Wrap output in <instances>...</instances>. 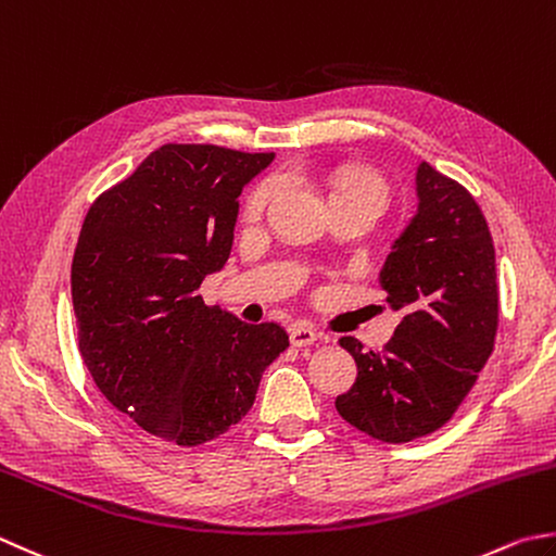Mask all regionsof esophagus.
Here are the masks:
<instances>
[{
    "instance_id": "34e87169",
    "label": "esophagus",
    "mask_w": 556,
    "mask_h": 556,
    "mask_svg": "<svg viewBox=\"0 0 556 556\" xmlns=\"http://www.w3.org/2000/svg\"><path fill=\"white\" fill-rule=\"evenodd\" d=\"M289 337H291V344L293 346H308V344H313L315 340H318V332H315L311 325H303V323H299V325H293V328L289 330Z\"/></svg>"
}]
</instances>
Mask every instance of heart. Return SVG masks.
<instances>
[{
	"label": "heart",
	"instance_id": "obj_1",
	"mask_svg": "<svg viewBox=\"0 0 556 556\" xmlns=\"http://www.w3.org/2000/svg\"><path fill=\"white\" fill-rule=\"evenodd\" d=\"M277 188H279L277 178H267L260 182L248 198V204H245L248 216H257L260 212H263L267 202L271 200V194L277 192ZM330 198H332V202L366 198V200H374L380 206H386L388 188H386V182L371 170L358 168V166H342L330 176Z\"/></svg>",
	"mask_w": 556,
	"mask_h": 556
}]
</instances>
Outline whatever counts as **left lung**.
<instances>
[{
    "label": "left lung",
    "instance_id": "obj_1",
    "mask_svg": "<svg viewBox=\"0 0 556 556\" xmlns=\"http://www.w3.org/2000/svg\"><path fill=\"white\" fill-rule=\"evenodd\" d=\"M417 212L390 245L378 281L405 318L383 352L354 337L356 383L334 407L378 441L407 443L441 429L475 386L498 325L496 260L475 198L427 161L415 173Z\"/></svg>",
    "mask_w": 556,
    "mask_h": 556
}]
</instances>
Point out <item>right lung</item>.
<instances>
[{"instance_id": "add662e5", "label": "right lung", "mask_w": 556, "mask_h": 556, "mask_svg": "<svg viewBox=\"0 0 556 556\" xmlns=\"http://www.w3.org/2000/svg\"><path fill=\"white\" fill-rule=\"evenodd\" d=\"M271 161L163 144L86 214L72 260L79 352L108 402L156 439L222 437L289 346L281 325H245L198 293L231 255L243 188Z\"/></svg>"}]
</instances>
